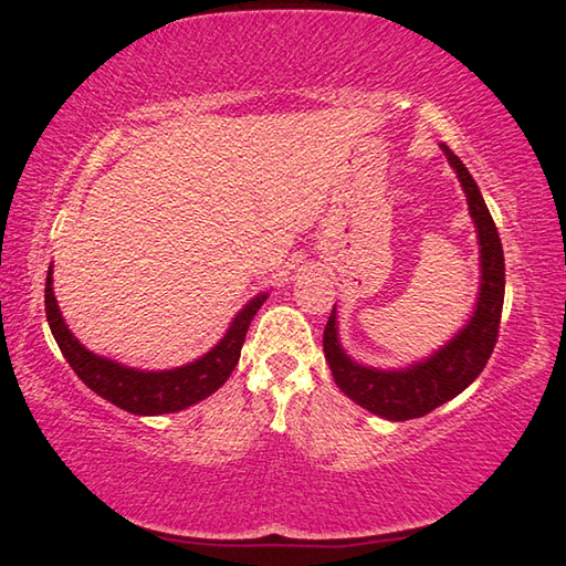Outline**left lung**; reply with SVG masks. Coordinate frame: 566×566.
<instances>
[{
    "instance_id": "8db88e82",
    "label": "left lung",
    "mask_w": 566,
    "mask_h": 566,
    "mask_svg": "<svg viewBox=\"0 0 566 566\" xmlns=\"http://www.w3.org/2000/svg\"><path fill=\"white\" fill-rule=\"evenodd\" d=\"M440 148L458 172L480 244V292L468 324L438 352L403 368H376L348 356L338 342L336 304L324 328V354L336 386L368 413L386 420L420 418L448 403L482 374L497 344L505 302V254L500 234L470 170L446 143H440Z\"/></svg>"
}]
</instances>
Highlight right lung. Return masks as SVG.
Wrapping results in <instances>:
<instances>
[{"label": "right lung", "mask_w": 566, "mask_h": 566, "mask_svg": "<svg viewBox=\"0 0 566 566\" xmlns=\"http://www.w3.org/2000/svg\"><path fill=\"white\" fill-rule=\"evenodd\" d=\"M51 266L46 274L44 304L46 322L51 326V334L56 338L61 354H64L69 366L74 368V374L94 390V394L136 416L176 413V410L195 406L200 403L202 398L212 396L214 390L228 381L234 366H238L250 322L254 318L256 310L266 302V296H270L266 292L252 296V300L234 314L228 332H224V336L208 354H202L190 364L166 368V371H143V368L123 366L118 361H113V358L88 352V348L71 334V328L66 326L56 304L54 276H51L54 272H51Z\"/></svg>", "instance_id": "1"}]
</instances>
